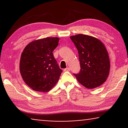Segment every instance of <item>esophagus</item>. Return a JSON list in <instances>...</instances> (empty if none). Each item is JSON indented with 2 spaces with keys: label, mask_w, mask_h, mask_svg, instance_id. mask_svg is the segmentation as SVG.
Here are the masks:
<instances>
[{
  "label": "esophagus",
  "mask_w": 128,
  "mask_h": 128,
  "mask_svg": "<svg viewBox=\"0 0 128 128\" xmlns=\"http://www.w3.org/2000/svg\"><path fill=\"white\" fill-rule=\"evenodd\" d=\"M70 69L69 68H66L64 70V72H67V71H70Z\"/></svg>",
  "instance_id": "obj_1"
}]
</instances>
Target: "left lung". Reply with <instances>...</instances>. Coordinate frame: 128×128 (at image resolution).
<instances>
[{
  "mask_svg": "<svg viewBox=\"0 0 128 128\" xmlns=\"http://www.w3.org/2000/svg\"><path fill=\"white\" fill-rule=\"evenodd\" d=\"M78 52L80 72L74 74L78 81L87 88L99 87L106 81L110 70L107 50L94 36L78 34L70 36Z\"/></svg>",
  "mask_w": 128,
  "mask_h": 128,
  "instance_id": "8db88e82",
  "label": "left lung"
}]
</instances>
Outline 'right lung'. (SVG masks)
Listing matches in <instances>:
<instances>
[{
    "instance_id": "add662e5",
    "label": "right lung",
    "mask_w": 128,
    "mask_h": 128,
    "mask_svg": "<svg viewBox=\"0 0 128 128\" xmlns=\"http://www.w3.org/2000/svg\"><path fill=\"white\" fill-rule=\"evenodd\" d=\"M59 38L35 40L24 49L20 58V71L24 82L39 92H48L55 86L62 73L54 56Z\"/></svg>"
}]
</instances>
